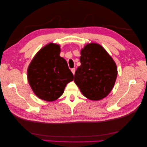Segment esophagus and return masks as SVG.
Segmentation results:
<instances>
[{
  "mask_svg": "<svg viewBox=\"0 0 147 147\" xmlns=\"http://www.w3.org/2000/svg\"><path fill=\"white\" fill-rule=\"evenodd\" d=\"M71 71L72 73H73V74H74V73H75V68H73V69H71Z\"/></svg>",
  "mask_w": 147,
  "mask_h": 147,
  "instance_id": "esophagus-1",
  "label": "esophagus"
}]
</instances>
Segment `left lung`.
Segmentation results:
<instances>
[{
  "instance_id": "1",
  "label": "left lung",
  "mask_w": 147,
  "mask_h": 147,
  "mask_svg": "<svg viewBox=\"0 0 147 147\" xmlns=\"http://www.w3.org/2000/svg\"><path fill=\"white\" fill-rule=\"evenodd\" d=\"M81 65L74 82L82 94L91 100H100L112 91L117 76V65L102 45L88 43L81 50Z\"/></svg>"
}]
</instances>
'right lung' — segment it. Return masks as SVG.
<instances>
[{
    "label": "right lung",
    "instance_id": "add662e5",
    "mask_svg": "<svg viewBox=\"0 0 147 147\" xmlns=\"http://www.w3.org/2000/svg\"><path fill=\"white\" fill-rule=\"evenodd\" d=\"M59 44L51 42L36 53L27 70V78L33 93L47 102L56 100L65 87L74 79L66 61L60 55Z\"/></svg>",
    "mask_w": 147,
    "mask_h": 147
}]
</instances>
